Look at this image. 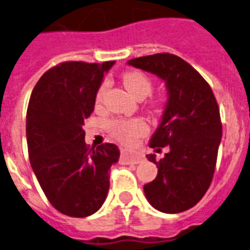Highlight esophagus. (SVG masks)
<instances>
[{
    "mask_svg": "<svg viewBox=\"0 0 250 250\" xmlns=\"http://www.w3.org/2000/svg\"><path fill=\"white\" fill-rule=\"evenodd\" d=\"M143 161V158L139 154H131L127 151L121 153V162L126 164H139Z\"/></svg>",
    "mask_w": 250,
    "mask_h": 250,
    "instance_id": "1",
    "label": "esophagus"
}]
</instances>
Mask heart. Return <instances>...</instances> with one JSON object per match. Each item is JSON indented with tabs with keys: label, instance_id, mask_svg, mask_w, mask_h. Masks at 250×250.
<instances>
[{
	"label": "heart",
	"instance_id": "1",
	"mask_svg": "<svg viewBox=\"0 0 250 250\" xmlns=\"http://www.w3.org/2000/svg\"><path fill=\"white\" fill-rule=\"evenodd\" d=\"M123 82L130 93L136 97V99H146V96L150 95L153 84L150 81L146 78L144 74L139 72H129L124 74ZM104 92V86L99 89L97 93V101L102 99V95ZM111 133L116 136L117 139L126 144H133L139 136L144 135L146 133V125L142 120H115L110 123Z\"/></svg>",
	"mask_w": 250,
	"mask_h": 250
}]
</instances>
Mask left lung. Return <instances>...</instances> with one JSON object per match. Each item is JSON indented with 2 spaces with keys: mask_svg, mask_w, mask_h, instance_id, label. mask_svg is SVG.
Here are the masks:
<instances>
[{
  "mask_svg": "<svg viewBox=\"0 0 250 250\" xmlns=\"http://www.w3.org/2000/svg\"><path fill=\"white\" fill-rule=\"evenodd\" d=\"M129 65L161 78L167 88V102L157 130L149 140L155 151L168 146L157 164L154 181L144 185L149 204L166 214L193 208L214 176L223 135L220 111L208 83L191 64L169 53L130 59Z\"/></svg>",
  "mask_w": 250,
  "mask_h": 250,
  "instance_id": "obj_1",
  "label": "left lung"
}]
</instances>
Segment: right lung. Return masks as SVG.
<instances>
[{
  "instance_id": "right-lung-1",
  "label": "right lung",
  "mask_w": 250,
  "mask_h": 250,
  "mask_svg": "<svg viewBox=\"0 0 250 250\" xmlns=\"http://www.w3.org/2000/svg\"><path fill=\"white\" fill-rule=\"evenodd\" d=\"M114 64L62 63L42 74L30 96V163L49 202L68 216L86 217L101 208L110 187L108 169L120 158L110 143L89 149L82 129Z\"/></svg>"
}]
</instances>
